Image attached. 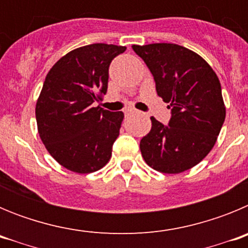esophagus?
Masks as SVG:
<instances>
[{
  "label": "esophagus",
  "instance_id": "1",
  "mask_svg": "<svg viewBox=\"0 0 248 248\" xmlns=\"http://www.w3.org/2000/svg\"><path fill=\"white\" fill-rule=\"evenodd\" d=\"M124 113H125V115H130V114H134V113H138L137 110H135L134 108H126L125 110H124Z\"/></svg>",
  "mask_w": 248,
  "mask_h": 248
}]
</instances>
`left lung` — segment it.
Segmentation results:
<instances>
[{"instance_id":"left-lung-1","label":"left lung","mask_w":248,"mask_h":248,"mask_svg":"<svg viewBox=\"0 0 248 248\" xmlns=\"http://www.w3.org/2000/svg\"><path fill=\"white\" fill-rule=\"evenodd\" d=\"M168 103V125L151 117V130L140 141L145 163L165 174L198 165L214 148L226 117L217 76L192 50L174 43L133 46Z\"/></svg>"}]
</instances>
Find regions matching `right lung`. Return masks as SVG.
Segmentation results:
<instances>
[{
	"instance_id": "1",
	"label": "right lung",
	"mask_w": 248,
	"mask_h": 248,
	"mask_svg": "<svg viewBox=\"0 0 248 248\" xmlns=\"http://www.w3.org/2000/svg\"><path fill=\"white\" fill-rule=\"evenodd\" d=\"M126 47L93 43L65 54L50 68L36 105L39 137L54 160L88 174L108 163L123 111L93 107L107 93L109 65Z\"/></svg>"
}]
</instances>
